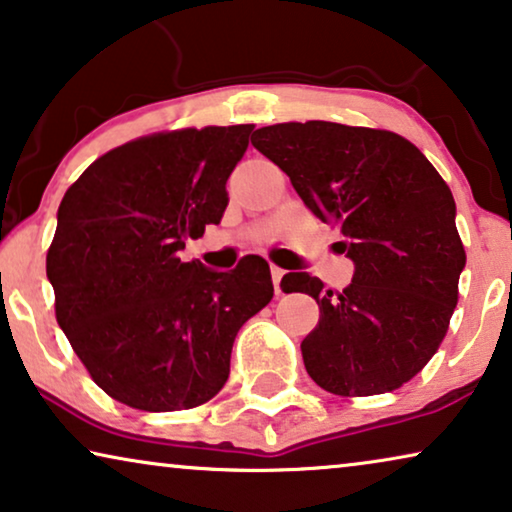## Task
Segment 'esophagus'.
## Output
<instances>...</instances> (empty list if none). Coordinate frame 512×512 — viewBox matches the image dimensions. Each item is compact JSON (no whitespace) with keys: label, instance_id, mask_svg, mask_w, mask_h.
I'll return each mask as SVG.
<instances>
[{"label":"esophagus","instance_id":"obj_1","mask_svg":"<svg viewBox=\"0 0 512 512\" xmlns=\"http://www.w3.org/2000/svg\"><path fill=\"white\" fill-rule=\"evenodd\" d=\"M270 275H272V284H275V293H277V296H282V286H279V282H282L284 270H282V268H277V265H272V268H270Z\"/></svg>","mask_w":512,"mask_h":512}]
</instances>
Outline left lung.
Instances as JSON below:
<instances>
[{"mask_svg":"<svg viewBox=\"0 0 512 512\" xmlns=\"http://www.w3.org/2000/svg\"><path fill=\"white\" fill-rule=\"evenodd\" d=\"M251 144L286 172L319 221L345 235L354 261L342 291L289 272L282 291L319 305L303 340L307 373L335 396L387 394L410 382L443 342L466 251L454 198L436 167L391 130L307 121L254 132Z\"/></svg>","mask_w":512,"mask_h":512,"instance_id":"8db88e82","label":"left lung"}]
</instances>
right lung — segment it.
Masks as SVG:
<instances>
[{"instance_id": "obj_1", "label": "right lung", "mask_w": 512, "mask_h": 512, "mask_svg": "<svg viewBox=\"0 0 512 512\" xmlns=\"http://www.w3.org/2000/svg\"><path fill=\"white\" fill-rule=\"evenodd\" d=\"M254 125L163 130L116 146L67 188L46 254L55 319L88 375L146 412L219 394L244 321L272 300L270 265L214 272L179 251L219 223Z\"/></svg>"}]
</instances>
